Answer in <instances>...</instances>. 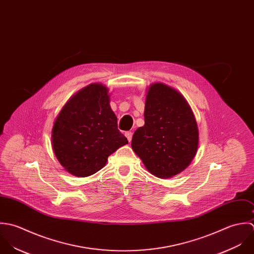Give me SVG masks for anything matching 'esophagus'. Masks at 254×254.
<instances>
[{"label": "esophagus", "mask_w": 254, "mask_h": 254, "mask_svg": "<svg viewBox=\"0 0 254 254\" xmlns=\"http://www.w3.org/2000/svg\"><path fill=\"white\" fill-rule=\"evenodd\" d=\"M126 136H127V140L130 142V141H131V138H132V132H131V131H127V132H126Z\"/></svg>", "instance_id": "esophagus-1"}]
</instances>
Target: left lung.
<instances>
[{
  "mask_svg": "<svg viewBox=\"0 0 254 254\" xmlns=\"http://www.w3.org/2000/svg\"><path fill=\"white\" fill-rule=\"evenodd\" d=\"M144 126L132 136L131 148L155 177L169 179L185 171L195 157L199 131L186 98L162 82L146 93Z\"/></svg>",
  "mask_w": 254,
  "mask_h": 254,
  "instance_id": "obj_1",
  "label": "left lung"
}]
</instances>
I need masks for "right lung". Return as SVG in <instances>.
<instances>
[{"label": "right lung", "mask_w": 254, "mask_h": 254, "mask_svg": "<svg viewBox=\"0 0 254 254\" xmlns=\"http://www.w3.org/2000/svg\"><path fill=\"white\" fill-rule=\"evenodd\" d=\"M117 122L109 89L102 83H91L72 95L52 128V147L64 169L84 178L105 167L111 154L128 143Z\"/></svg>", "instance_id": "obj_1"}]
</instances>
